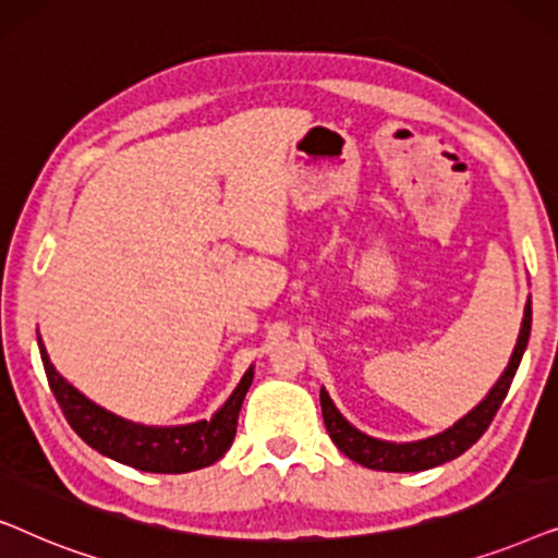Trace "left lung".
<instances>
[{
  "label": "left lung",
  "mask_w": 558,
  "mask_h": 558,
  "mask_svg": "<svg viewBox=\"0 0 558 558\" xmlns=\"http://www.w3.org/2000/svg\"><path fill=\"white\" fill-rule=\"evenodd\" d=\"M531 338V296L525 302L523 310V323L521 332H518V342L513 348V355L506 365V371L500 373V378L495 380V386L487 391L483 401L477 403L475 409L468 411L460 422H454L449 429L434 434V437L416 439V441H386L376 439L371 434L355 429L353 424L348 422L345 416L340 414L338 407H335L330 393L325 388H319V403H323V418L327 426V434L338 445V449L350 460L363 464L368 470H380V472H422L439 468L454 457L475 445V441L483 437L487 426H490L493 416L498 414L500 403L506 401L508 388L513 384L518 365H521V357L525 353V345H529Z\"/></svg>",
  "instance_id": "left-lung-1"
}]
</instances>
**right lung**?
<instances>
[{
	"label": "right lung",
	"mask_w": 558,
	"mask_h": 558,
	"mask_svg": "<svg viewBox=\"0 0 558 558\" xmlns=\"http://www.w3.org/2000/svg\"><path fill=\"white\" fill-rule=\"evenodd\" d=\"M37 345H40V357L45 373H48L50 388L56 393L60 409H63L68 424L88 447H94L96 452L109 457V460L129 464V468L142 472L182 475V472L210 468L213 462H218L231 449L241 403L246 399L251 380H254V365L243 373L239 386L233 388L228 401L210 418L178 426H149L111 414V411L98 407L96 401H90L88 396H83L50 363L40 332H37Z\"/></svg>",
	"instance_id": "right-lung-1"
}]
</instances>
